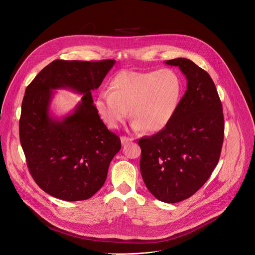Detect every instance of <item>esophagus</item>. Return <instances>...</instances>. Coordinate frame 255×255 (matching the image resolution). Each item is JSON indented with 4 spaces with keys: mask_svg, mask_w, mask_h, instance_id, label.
<instances>
[{
    "mask_svg": "<svg viewBox=\"0 0 255 255\" xmlns=\"http://www.w3.org/2000/svg\"><path fill=\"white\" fill-rule=\"evenodd\" d=\"M132 140H133V138H129V137H126V136H122V137H121V142H122L123 145L126 144V143L129 142V141H132Z\"/></svg>",
    "mask_w": 255,
    "mask_h": 255,
    "instance_id": "34e87169",
    "label": "esophagus"
}]
</instances>
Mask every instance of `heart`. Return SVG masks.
<instances>
[{
	"label": "heart",
	"mask_w": 255,
	"mask_h": 255,
	"mask_svg": "<svg viewBox=\"0 0 255 255\" xmlns=\"http://www.w3.org/2000/svg\"><path fill=\"white\" fill-rule=\"evenodd\" d=\"M181 80L170 68L156 71L123 70L114 77L108 92L103 91L96 101L102 121L117 129L129 115L135 131L155 133L173 119L181 97Z\"/></svg>",
	"instance_id": "1"
}]
</instances>
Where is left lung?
<instances>
[{
  "mask_svg": "<svg viewBox=\"0 0 255 255\" xmlns=\"http://www.w3.org/2000/svg\"><path fill=\"white\" fill-rule=\"evenodd\" d=\"M187 78V91L170 123L139 139L140 171L145 186L159 201L177 203L193 196L219 161L224 116L217 89L207 71L192 60L175 58Z\"/></svg>",
  "mask_w": 255,
  "mask_h": 255,
  "instance_id": "1",
  "label": "left lung"
}]
</instances>
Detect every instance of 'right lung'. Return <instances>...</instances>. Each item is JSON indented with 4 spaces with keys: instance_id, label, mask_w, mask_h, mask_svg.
Instances as JSON below:
<instances>
[{
    "instance_id": "right-lung-1",
    "label": "right lung",
    "mask_w": 255,
    "mask_h": 255,
    "mask_svg": "<svg viewBox=\"0 0 255 255\" xmlns=\"http://www.w3.org/2000/svg\"><path fill=\"white\" fill-rule=\"evenodd\" d=\"M114 64V59H57L26 88L20 142L32 177L52 197L68 202L93 197L105 184L109 165L121 149L119 136L103 123L92 97ZM58 88L84 95L74 112L61 120L49 112L53 91Z\"/></svg>"
}]
</instances>
